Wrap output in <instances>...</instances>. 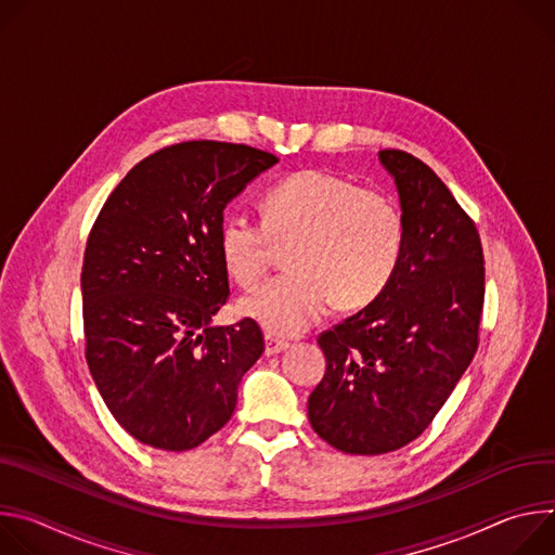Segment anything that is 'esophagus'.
I'll return each mask as SVG.
<instances>
[{"mask_svg":"<svg viewBox=\"0 0 555 555\" xmlns=\"http://www.w3.org/2000/svg\"><path fill=\"white\" fill-rule=\"evenodd\" d=\"M286 348H288V341L267 335V339H264V354H267V357L278 354V352H282V350H286Z\"/></svg>","mask_w":555,"mask_h":555,"instance_id":"34e87169","label":"esophagus"}]
</instances>
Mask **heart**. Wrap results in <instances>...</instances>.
Here are the masks:
<instances>
[{"mask_svg": "<svg viewBox=\"0 0 555 555\" xmlns=\"http://www.w3.org/2000/svg\"><path fill=\"white\" fill-rule=\"evenodd\" d=\"M260 211L262 222L227 216L218 249L227 275L249 288L267 273L273 242L288 244L291 271L240 301L242 313L269 335L309 331L333 301L341 309L371 304L401 264L405 220L399 205L350 178L322 169L291 173L264 192Z\"/></svg>", "mask_w": 555, "mask_h": 555, "instance_id": "obj_1", "label": "heart"}]
</instances>
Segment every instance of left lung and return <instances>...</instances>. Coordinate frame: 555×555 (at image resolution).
<instances>
[{"instance_id": "left-lung-1", "label": "left lung", "mask_w": 555, "mask_h": 555, "mask_svg": "<svg viewBox=\"0 0 555 555\" xmlns=\"http://www.w3.org/2000/svg\"><path fill=\"white\" fill-rule=\"evenodd\" d=\"M405 220L386 291L320 335L326 373L309 397L315 433L346 454L375 456L433 423L478 348L482 246L443 180L401 150H382Z\"/></svg>"}]
</instances>
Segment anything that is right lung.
Listing matches in <instances>:
<instances>
[{
  "label": "right lung",
  "mask_w": 555,
  "mask_h": 555,
  "mask_svg": "<svg viewBox=\"0 0 555 555\" xmlns=\"http://www.w3.org/2000/svg\"><path fill=\"white\" fill-rule=\"evenodd\" d=\"M275 163L220 141L158 150L118 182L90 231L88 367L118 425L150 448L184 452L216 435L264 352L254 320L214 326L211 318L229 299L218 249L224 207Z\"/></svg>",
  "instance_id": "obj_1"
}]
</instances>
